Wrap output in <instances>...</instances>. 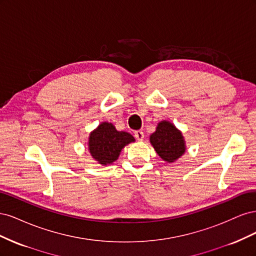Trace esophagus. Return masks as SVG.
<instances>
[{
  "instance_id": "esophagus-1",
  "label": "esophagus",
  "mask_w": 256,
  "mask_h": 256,
  "mask_svg": "<svg viewBox=\"0 0 256 256\" xmlns=\"http://www.w3.org/2000/svg\"><path fill=\"white\" fill-rule=\"evenodd\" d=\"M134 136H136V138L138 141H143V138H144L143 131H141V130L134 131Z\"/></svg>"
}]
</instances>
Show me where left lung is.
I'll return each instance as SVG.
<instances>
[{"mask_svg": "<svg viewBox=\"0 0 256 256\" xmlns=\"http://www.w3.org/2000/svg\"><path fill=\"white\" fill-rule=\"evenodd\" d=\"M150 142L158 156L168 164L180 159L187 150L182 131L168 120L158 122L156 131L150 136Z\"/></svg>", "mask_w": 256, "mask_h": 256, "instance_id": "left-lung-1", "label": "left lung"}]
</instances>
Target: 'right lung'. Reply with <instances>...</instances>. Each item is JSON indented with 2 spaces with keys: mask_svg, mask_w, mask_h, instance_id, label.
Wrapping results in <instances>:
<instances>
[{
  "mask_svg": "<svg viewBox=\"0 0 256 256\" xmlns=\"http://www.w3.org/2000/svg\"><path fill=\"white\" fill-rule=\"evenodd\" d=\"M134 141L126 131L116 130L112 122H102L88 136V152L99 164L109 166L118 159L124 147Z\"/></svg>",
  "mask_w": 256,
  "mask_h": 256,
  "instance_id": "add662e5",
  "label": "right lung"
}]
</instances>
